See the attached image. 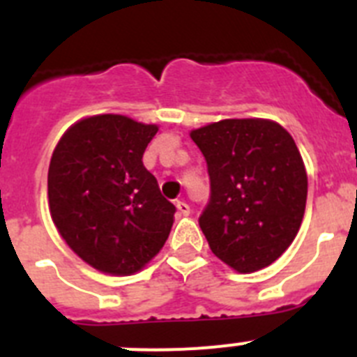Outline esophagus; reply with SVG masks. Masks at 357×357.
<instances>
[{
    "mask_svg": "<svg viewBox=\"0 0 357 357\" xmlns=\"http://www.w3.org/2000/svg\"><path fill=\"white\" fill-rule=\"evenodd\" d=\"M176 211H178L181 216H189V213H191V209H189V206L185 202H176Z\"/></svg>",
    "mask_w": 357,
    "mask_h": 357,
    "instance_id": "esophagus-1",
    "label": "esophagus"
}]
</instances>
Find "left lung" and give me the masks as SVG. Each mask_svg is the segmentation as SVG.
<instances>
[{"instance_id": "1", "label": "left lung", "mask_w": 357, "mask_h": 357, "mask_svg": "<svg viewBox=\"0 0 357 357\" xmlns=\"http://www.w3.org/2000/svg\"><path fill=\"white\" fill-rule=\"evenodd\" d=\"M191 139L209 173L211 197L198 222L213 254L239 273L272 264L295 239L307 198L293 137L268 119H223Z\"/></svg>"}]
</instances>
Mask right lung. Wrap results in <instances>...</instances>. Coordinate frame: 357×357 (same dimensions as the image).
Returning a JSON list of instances; mask_svg holds the SVG:
<instances>
[{
    "label": "right lung",
    "instance_id": "1",
    "mask_svg": "<svg viewBox=\"0 0 357 357\" xmlns=\"http://www.w3.org/2000/svg\"><path fill=\"white\" fill-rule=\"evenodd\" d=\"M157 130L127 116H93L75 123L53 151V223L73 252L100 272L135 273L168 239L176 209L143 166Z\"/></svg>",
    "mask_w": 357,
    "mask_h": 357
}]
</instances>
